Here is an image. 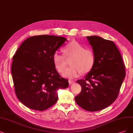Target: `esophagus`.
Instances as JSON below:
<instances>
[{
	"label": "esophagus",
	"mask_w": 133,
	"mask_h": 133,
	"mask_svg": "<svg viewBox=\"0 0 133 133\" xmlns=\"http://www.w3.org/2000/svg\"><path fill=\"white\" fill-rule=\"evenodd\" d=\"M68 83H69L70 84H73V83H75V81H73L72 79H69V80H68Z\"/></svg>",
	"instance_id": "esophagus-1"
}]
</instances>
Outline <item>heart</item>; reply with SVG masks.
I'll use <instances>...</instances> for the list:
<instances>
[{"label": "heart", "mask_w": 133, "mask_h": 133, "mask_svg": "<svg viewBox=\"0 0 133 133\" xmlns=\"http://www.w3.org/2000/svg\"><path fill=\"white\" fill-rule=\"evenodd\" d=\"M65 56L66 58L73 57L71 62L72 67L66 70V61L63 55L55 52L52 61L56 69L65 78L73 79L79 76L81 73H89L94 67L96 56L94 51L91 49H85L82 44L73 41L64 48Z\"/></svg>", "instance_id": "heart-1"}]
</instances>
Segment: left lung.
<instances>
[{"mask_svg": "<svg viewBox=\"0 0 133 133\" xmlns=\"http://www.w3.org/2000/svg\"><path fill=\"white\" fill-rule=\"evenodd\" d=\"M87 38L95 52L96 61L92 70L83 79L77 81L82 90L75 101L82 109L94 112L105 109L116 100L125 70L114 42L96 36Z\"/></svg>", "mask_w": 133, "mask_h": 133, "instance_id": "left-lung-1", "label": "left lung"}]
</instances>
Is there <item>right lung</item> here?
Returning <instances> with one entry per match:
<instances>
[{
  "mask_svg": "<svg viewBox=\"0 0 133 133\" xmlns=\"http://www.w3.org/2000/svg\"><path fill=\"white\" fill-rule=\"evenodd\" d=\"M67 41L63 37L36 36L26 39L12 57L11 74L18 99L29 109L44 111L57 101V90L69 85L55 69L54 54Z\"/></svg>",
  "mask_w": 133,
  "mask_h": 133,
  "instance_id": "1",
  "label": "right lung"
}]
</instances>
